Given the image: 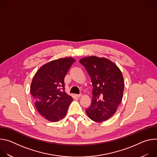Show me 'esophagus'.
<instances>
[{"label": "esophagus", "mask_w": 157, "mask_h": 157, "mask_svg": "<svg viewBox=\"0 0 157 157\" xmlns=\"http://www.w3.org/2000/svg\"><path fill=\"white\" fill-rule=\"evenodd\" d=\"M75 96L77 97V98H80L81 96V94H75Z\"/></svg>", "instance_id": "obj_1"}]
</instances>
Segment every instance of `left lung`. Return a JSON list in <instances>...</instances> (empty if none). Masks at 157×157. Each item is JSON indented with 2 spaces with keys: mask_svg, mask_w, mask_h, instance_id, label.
<instances>
[{
  "mask_svg": "<svg viewBox=\"0 0 157 157\" xmlns=\"http://www.w3.org/2000/svg\"><path fill=\"white\" fill-rule=\"evenodd\" d=\"M79 63L90 76L93 87L92 102L86 109V114L95 122L107 121L121 102L124 89L122 74L116 64L105 58L88 56Z\"/></svg>",
  "mask_w": 157,
  "mask_h": 157,
  "instance_id": "8db88e82",
  "label": "left lung"
}]
</instances>
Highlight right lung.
<instances>
[{
  "label": "right lung",
  "instance_id": "obj_1",
  "mask_svg": "<svg viewBox=\"0 0 157 157\" xmlns=\"http://www.w3.org/2000/svg\"><path fill=\"white\" fill-rule=\"evenodd\" d=\"M76 60L71 57L55 59L40 67L30 86V93L38 113L51 122H57L66 114L73 99L67 94L64 77Z\"/></svg>",
  "mask_w": 157,
  "mask_h": 157
}]
</instances>
